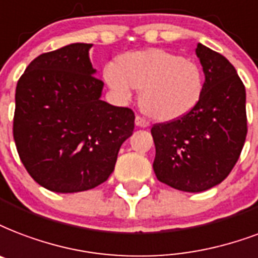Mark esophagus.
I'll return each instance as SVG.
<instances>
[{"label": "esophagus", "mask_w": 258, "mask_h": 258, "mask_svg": "<svg viewBox=\"0 0 258 258\" xmlns=\"http://www.w3.org/2000/svg\"><path fill=\"white\" fill-rule=\"evenodd\" d=\"M135 125L137 127H141V128H147L149 127V121L146 119H143L142 116H137L135 117Z\"/></svg>", "instance_id": "34e87169"}]
</instances>
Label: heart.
<instances>
[{"label":"heart","mask_w":258,"mask_h":258,"mask_svg":"<svg viewBox=\"0 0 258 258\" xmlns=\"http://www.w3.org/2000/svg\"><path fill=\"white\" fill-rule=\"evenodd\" d=\"M104 76L121 97H131L133 88L139 90L142 112L160 121L188 113L199 103L204 85L199 64L160 48L121 55L117 69L108 66Z\"/></svg>","instance_id":"1"}]
</instances>
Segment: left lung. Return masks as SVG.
I'll return each mask as SVG.
<instances>
[{
    "mask_svg": "<svg viewBox=\"0 0 258 258\" xmlns=\"http://www.w3.org/2000/svg\"><path fill=\"white\" fill-rule=\"evenodd\" d=\"M196 55L206 77L199 103L180 119L151 128L155 176L184 192L221 184L238 161L247 133L246 92L237 70L202 43Z\"/></svg>",
    "mask_w": 258,
    "mask_h": 258,
    "instance_id": "obj_1",
    "label": "left lung"
}]
</instances>
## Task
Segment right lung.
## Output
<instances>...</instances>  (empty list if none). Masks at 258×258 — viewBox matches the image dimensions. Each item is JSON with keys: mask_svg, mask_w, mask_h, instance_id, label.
<instances>
[{"mask_svg": "<svg viewBox=\"0 0 258 258\" xmlns=\"http://www.w3.org/2000/svg\"><path fill=\"white\" fill-rule=\"evenodd\" d=\"M93 44L73 43L39 55L16 88L13 138L33 180L58 194L107 181L133 135L130 108L101 100L104 82L89 59Z\"/></svg>", "mask_w": 258, "mask_h": 258, "instance_id": "add662e5", "label": "right lung"}]
</instances>
